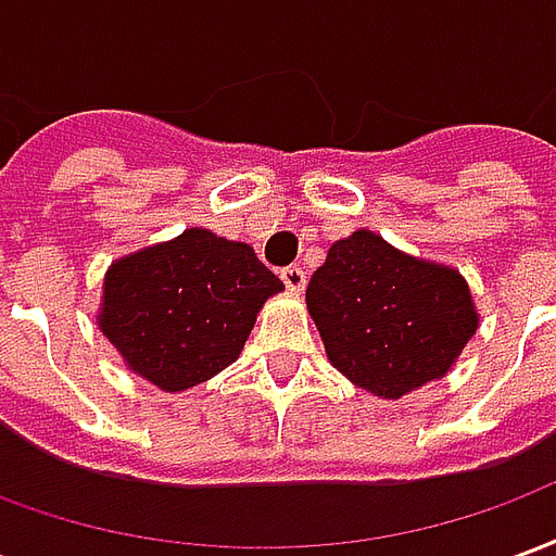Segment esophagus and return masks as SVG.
<instances>
[{
  "label": "esophagus",
  "instance_id": "1",
  "mask_svg": "<svg viewBox=\"0 0 556 556\" xmlns=\"http://www.w3.org/2000/svg\"><path fill=\"white\" fill-rule=\"evenodd\" d=\"M279 279L286 282V289L289 291H301L306 286V274H303L301 265H289L279 270Z\"/></svg>",
  "mask_w": 556,
  "mask_h": 556
}]
</instances>
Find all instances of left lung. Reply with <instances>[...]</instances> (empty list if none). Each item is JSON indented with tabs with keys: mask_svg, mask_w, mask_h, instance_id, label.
<instances>
[{
	"mask_svg": "<svg viewBox=\"0 0 556 556\" xmlns=\"http://www.w3.org/2000/svg\"><path fill=\"white\" fill-rule=\"evenodd\" d=\"M306 306L330 363L381 399L446 375L479 325L453 267L410 258L366 229L330 247Z\"/></svg>",
	"mask_w": 556,
	"mask_h": 556,
	"instance_id": "1",
	"label": "left lung"
}]
</instances>
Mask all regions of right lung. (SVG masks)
<instances>
[{"label": "right lung", "instance_id": "1", "mask_svg": "<svg viewBox=\"0 0 556 556\" xmlns=\"http://www.w3.org/2000/svg\"><path fill=\"white\" fill-rule=\"evenodd\" d=\"M282 291L253 247L187 229L115 262L103 282V337L160 390H187L226 369L262 303Z\"/></svg>", "mask_w": 556, "mask_h": 556}]
</instances>
